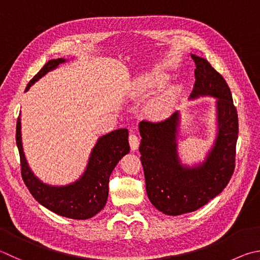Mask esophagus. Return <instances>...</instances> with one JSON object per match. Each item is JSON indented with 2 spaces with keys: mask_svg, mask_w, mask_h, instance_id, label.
Instances as JSON below:
<instances>
[{
  "mask_svg": "<svg viewBox=\"0 0 260 260\" xmlns=\"http://www.w3.org/2000/svg\"><path fill=\"white\" fill-rule=\"evenodd\" d=\"M128 141H129V145H131V149L132 151H135L139 149V145H140V138L138 135L135 134H131L128 136Z\"/></svg>",
  "mask_w": 260,
  "mask_h": 260,
  "instance_id": "1",
  "label": "esophagus"
}]
</instances>
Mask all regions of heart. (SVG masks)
Instances as JSON below:
<instances>
[{"label":"heart","mask_w":260,"mask_h":260,"mask_svg":"<svg viewBox=\"0 0 260 260\" xmlns=\"http://www.w3.org/2000/svg\"><path fill=\"white\" fill-rule=\"evenodd\" d=\"M168 81V76L166 74L160 72H153L150 74H145L143 76L139 77L134 83L135 92L140 95H146L151 92L155 91L157 88L162 87ZM174 102V94L172 91H166L158 96H155L152 101L149 103L148 111L151 117L155 119H160L166 116Z\"/></svg>","instance_id":"heart-1"}]
</instances>
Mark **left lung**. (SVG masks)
<instances>
[{"mask_svg":"<svg viewBox=\"0 0 260 260\" xmlns=\"http://www.w3.org/2000/svg\"><path fill=\"white\" fill-rule=\"evenodd\" d=\"M196 62V83L191 99L217 98L218 133L206 160L199 166H183L177 153L176 111L161 121L140 122V145L146 194L155 208L177 216L196 211L228 185L235 168L239 134L238 111L228 83L204 58L191 54Z\"/></svg>","mask_w":260,"mask_h":260,"instance_id":"left-lung-1","label":"left lung"}]
</instances>
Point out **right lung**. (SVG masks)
<instances>
[{
  "label": "right lung",
  "mask_w": 260,
  "mask_h": 260,
  "mask_svg": "<svg viewBox=\"0 0 260 260\" xmlns=\"http://www.w3.org/2000/svg\"><path fill=\"white\" fill-rule=\"evenodd\" d=\"M64 59L48 61L28 83L26 91L50 70H53ZM21 122L18 118L16 142L20 155L21 176L31 196L45 208L60 216L73 219L91 218L107 204L109 193V177L118 161L129 152L128 131L116 129L98 140L88 159L86 171L78 181L64 186H51L37 178L28 167L21 143Z\"/></svg>",
  "instance_id": "1"
}]
</instances>
